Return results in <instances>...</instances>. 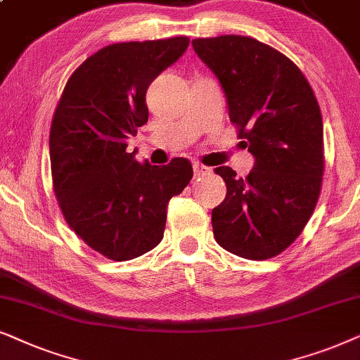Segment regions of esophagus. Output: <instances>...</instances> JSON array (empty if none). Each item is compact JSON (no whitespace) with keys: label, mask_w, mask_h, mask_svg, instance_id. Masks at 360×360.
I'll list each match as a JSON object with an SVG mask.
<instances>
[{"label":"esophagus","mask_w":360,"mask_h":360,"mask_svg":"<svg viewBox=\"0 0 360 360\" xmlns=\"http://www.w3.org/2000/svg\"><path fill=\"white\" fill-rule=\"evenodd\" d=\"M194 174L195 176H204V174H209L210 172V167L204 166V165H199V162H194Z\"/></svg>","instance_id":"1"}]
</instances>
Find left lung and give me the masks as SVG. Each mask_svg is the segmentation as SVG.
<instances>
[{
    "mask_svg": "<svg viewBox=\"0 0 360 360\" xmlns=\"http://www.w3.org/2000/svg\"><path fill=\"white\" fill-rule=\"evenodd\" d=\"M193 47L217 75L230 122L255 156L247 177L229 166L214 169L227 186L224 202L212 210L214 237L237 257L273 258L298 238L319 199V103L298 65L253 37H199Z\"/></svg>",
    "mask_w": 360,
    "mask_h": 360,
    "instance_id": "left-lung-1",
    "label": "left lung"
}]
</instances>
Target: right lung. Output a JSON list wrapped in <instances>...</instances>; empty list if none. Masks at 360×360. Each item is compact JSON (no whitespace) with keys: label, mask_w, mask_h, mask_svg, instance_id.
Wrapping results in <instances>:
<instances>
[{"label":"right lung","mask_w":360,"mask_h":360,"mask_svg":"<svg viewBox=\"0 0 360 360\" xmlns=\"http://www.w3.org/2000/svg\"><path fill=\"white\" fill-rule=\"evenodd\" d=\"M188 36L110 44L67 80L49 133L52 189L65 222L113 262L162 240L166 209L193 179L186 158L166 166L138 162L128 140L148 122L146 90L184 54Z\"/></svg>","instance_id":"right-lung-1"}]
</instances>
